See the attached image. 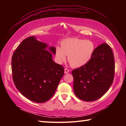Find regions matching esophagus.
Returning <instances> with one entry per match:
<instances>
[{
	"label": "esophagus",
	"mask_w": 126,
	"mask_h": 126,
	"mask_svg": "<svg viewBox=\"0 0 126 126\" xmlns=\"http://www.w3.org/2000/svg\"><path fill=\"white\" fill-rule=\"evenodd\" d=\"M69 69H67V68H65L64 69V73H68V72H69Z\"/></svg>",
	"instance_id": "obj_1"
}]
</instances>
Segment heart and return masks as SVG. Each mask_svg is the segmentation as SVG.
<instances>
[{
	"label": "heart",
	"mask_w": 126,
	"mask_h": 126,
	"mask_svg": "<svg viewBox=\"0 0 126 126\" xmlns=\"http://www.w3.org/2000/svg\"><path fill=\"white\" fill-rule=\"evenodd\" d=\"M94 50V44L90 40L69 38L61 42V48H55V56L57 62L61 63L68 55V61L72 67H80L91 60Z\"/></svg>",
	"instance_id": "obj_1"
}]
</instances>
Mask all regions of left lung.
Segmentation results:
<instances>
[{"label": "left lung", "instance_id": "8db88e82", "mask_svg": "<svg viewBox=\"0 0 126 126\" xmlns=\"http://www.w3.org/2000/svg\"><path fill=\"white\" fill-rule=\"evenodd\" d=\"M114 69V55L110 46L106 43L98 46L86 64L72 71L76 96L87 102L100 98L113 82Z\"/></svg>", "mask_w": 126, "mask_h": 126}]
</instances>
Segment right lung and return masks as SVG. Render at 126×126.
<instances>
[{
    "label": "right lung",
    "mask_w": 126,
    "mask_h": 126,
    "mask_svg": "<svg viewBox=\"0 0 126 126\" xmlns=\"http://www.w3.org/2000/svg\"><path fill=\"white\" fill-rule=\"evenodd\" d=\"M47 45L32 36L23 40L12 58V77L17 89L31 101L44 103L56 91L64 69L55 63ZM55 54V47L49 48Z\"/></svg>",
    "instance_id": "1"
}]
</instances>
